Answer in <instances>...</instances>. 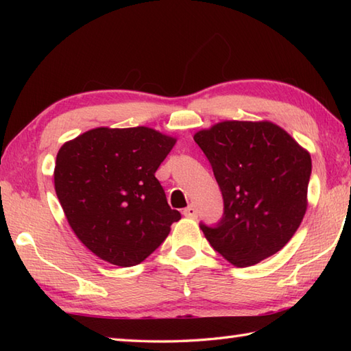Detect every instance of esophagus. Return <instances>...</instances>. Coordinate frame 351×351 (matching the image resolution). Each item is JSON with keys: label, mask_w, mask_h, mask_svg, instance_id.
<instances>
[{"label": "esophagus", "mask_w": 351, "mask_h": 351, "mask_svg": "<svg viewBox=\"0 0 351 351\" xmlns=\"http://www.w3.org/2000/svg\"><path fill=\"white\" fill-rule=\"evenodd\" d=\"M184 215L187 219H196L197 217V210H196V206H193V205H190V206H187L184 210Z\"/></svg>", "instance_id": "obj_1"}]
</instances>
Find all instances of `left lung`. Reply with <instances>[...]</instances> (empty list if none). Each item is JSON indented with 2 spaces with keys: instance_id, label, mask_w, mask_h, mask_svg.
I'll use <instances>...</instances> for the list:
<instances>
[{
  "instance_id": "8db88e82",
  "label": "left lung",
  "mask_w": 351,
  "mask_h": 351,
  "mask_svg": "<svg viewBox=\"0 0 351 351\" xmlns=\"http://www.w3.org/2000/svg\"><path fill=\"white\" fill-rule=\"evenodd\" d=\"M193 138L225 202L217 228L200 225L206 240L235 267L278 253L308 210L309 152L270 121H223Z\"/></svg>"
}]
</instances>
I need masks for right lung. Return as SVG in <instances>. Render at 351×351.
Here are the masks:
<instances>
[{
    "instance_id": "add662e5",
    "label": "right lung",
    "mask_w": 351,
    "mask_h": 351,
    "mask_svg": "<svg viewBox=\"0 0 351 351\" xmlns=\"http://www.w3.org/2000/svg\"><path fill=\"white\" fill-rule=\"evenodd\" d=\"M176 137L149 126L88 130L60 147L54 187L73 234L96 256L137 265L166 240L181 214L155 171Z\"/></svg>"
}]
</instances>
